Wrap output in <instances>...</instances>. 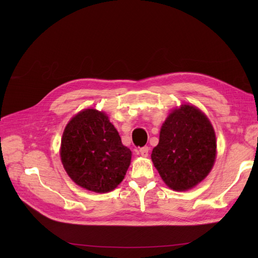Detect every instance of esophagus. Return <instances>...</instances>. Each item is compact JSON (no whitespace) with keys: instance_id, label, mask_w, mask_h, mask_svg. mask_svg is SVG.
I'll return each mask as SVG.
<instances>
[{"instance_id":"34e87169","label":"esophagus","mask_w":258,"mask_h":258,"mask_svg":"<svg viewBox=\"0 0 258 258\" xmlns=\"http://www.w3.org/2000/svg\"><path fill=\"white\" fill-rule=\"evenodd\" d=\"M148 152H150V147L148 146H144V147H141L139 150V153L141 154V156H143V157H147L148 156Z\"/></svg>"}]
</instances>
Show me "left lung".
<instances>
[{"label": "left lung", "mask_w": 258, "mask_h": 258, "mask_svg": "<svg viewBox=\"0 0 258 258\" xmlns=\"http://www.w3.org/2000/svg\"><path fill=\"white\" fill-rule=\"evenodd\" d=\"M216 158L213 126L198 107L182 104L162 123L152 160L171 189H191L207 177Z\"/></svg>", "instance_id": "1"}]
</instances>
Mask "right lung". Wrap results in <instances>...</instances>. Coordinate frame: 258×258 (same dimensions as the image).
Segmentation results:
<instances>
[{
  "label": "right lung",
  "instance_id": "right-lung-1",
  "mask_svg": "<svg viewBox=\"0 0 258 258\" xmlns=\"http://www.w3.org/2000/svg\"><path fill=\"white\" fill-rule=\"evenodd\" d=\"M131 155L107 115L95 108L75 115L61 139L60 157L68 175L95 192H108L121 183Z\"/></svg>",
  "mask_w": 258,
  "mask_h": 258
}]
</instances>
